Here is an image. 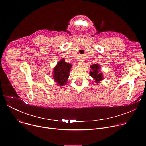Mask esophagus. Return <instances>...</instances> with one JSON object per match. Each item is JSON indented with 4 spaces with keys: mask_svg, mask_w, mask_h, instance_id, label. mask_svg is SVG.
Listing matches in <instances>:
<instances>
[{
    "mask_svg": "<svg viewBox=\"0 0 146 146\" xmlns=\"http://www.w3.org/2000/svg\"><path fill=\"white\" fill-rule=\"evenodd\" d=\"M82 60H79V63H81V64H82Z\"/></svg>",
    "mask_w": 146,
    "mask_h": 146,
    "instance_id": "obj_1",
    "label": "esophagus"
}]
</instances>
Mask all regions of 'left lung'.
<instances>
[{
  "instance_id": "obj_1",
  "label": "left lung",
  "mask_w": 146,
  "mask_h": 146,
  "mask_svg": "<svg viewBox=\"0 0 146 146\" xmlns=\"http://www.w3.org/2000/svg\"><path fill=\"white\" fill-rule=\"evenodd\" d=\"M91 68L92 69V71H90V76L94 78L96 83L99 82L103 79V77L102 73L99 72L100 66L98 65L94 64L91 66Z\"/></svg>"
}]
</instances>
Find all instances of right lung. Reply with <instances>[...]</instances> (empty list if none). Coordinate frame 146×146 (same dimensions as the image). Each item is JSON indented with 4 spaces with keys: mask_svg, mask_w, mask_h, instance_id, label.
<instances>
[{
    "mask_svg": "<svg viewBox=\"0 0 146 146\" xmlns=\"http://www.w3.org/2000/svg\"><path fill=\"white\" fill-rule=\"evenodd\" d=\"M72 65L68 64L64 59H61L54 69V80L58 86H63L66 84Z\"/></svg>",
    "mask_w": 146,
    "mask_h": 146,
    "instance_id": "obj_1",
    "label": "right lung"
}]
</instances>
